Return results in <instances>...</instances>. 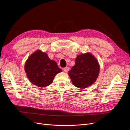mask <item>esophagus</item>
Returning <instances> with one entry per match:
<instances>
[{
  "mask_svg": "<svg viewBox=\"0 0 130 130\" xmlns=\"http://www.w3.org/2000/svg\"><path fill=\"white\" fill-rule=\"evenodd\" d=\"M63 70H64V71L65 72H68L69 71V70H70V69H69V67H66L64 68V69H63Z\"/></svg>",
  "mask_w": 130,
  "mask_h": 130,
  "instance_id": "1",
  "label": "esophagus"
}]
</instances>
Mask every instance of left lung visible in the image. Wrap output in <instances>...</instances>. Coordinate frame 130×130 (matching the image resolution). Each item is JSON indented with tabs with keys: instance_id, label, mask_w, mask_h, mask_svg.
<instances>
[{
	"instance_id": "8db88e82",
	"label": "left lung",
	"mask_w": 130,
	"mask_h": 130,
	"mask_svg": "<svg viewBox=\"0 0 130 130\" xmlns=\"http://www.w3.org/2000/svg\"><path fill=\"white\" fill-rule=\"evenodd\" d=\"M100 70L96 58L91 53H86L78 55L75 59V64L68 74L75 86L84 89L96 81Z\"/></svg>"
}]
</instances>
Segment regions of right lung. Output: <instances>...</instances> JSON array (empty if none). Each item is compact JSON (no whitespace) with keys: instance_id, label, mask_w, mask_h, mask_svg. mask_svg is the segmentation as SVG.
Instances as JSON below:
<instances>
[{"instance_id":"right-lung-1","label":"right lung","mask_w":130,"mask_h":130,"mask_svg":"<svg viewBox=\"0 0 130 130\" xmlns=\"http://www.w3.org/2000/svg\"><path fill=\"white\" fill-rule=\"evenodd\" d=\"M25 71L30 82L40 87L51 84L56 75L62 72L55 61L51 60L46 53L39 50L27 59Z\"/></svg>"}]
</instances>
